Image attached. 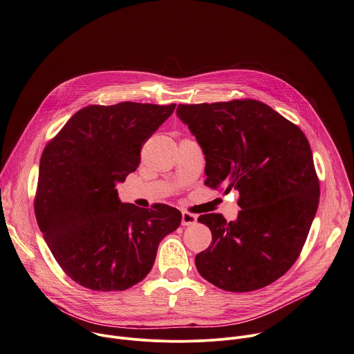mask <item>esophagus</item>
I'll return each mask as SVG.
<instances>
[{"instance_id": "obj_1", "label": "esophagus", "mask_w": 354, "mask_h": 354, "mask_svg": "<svg viewBox=\"0 0 354 354\" xmlns=\"http://www.w3.org/2000/svg\"><path fill=\"white\" fill-rule=\"evenodd\" d=\"M196 216L189 213V212H183V217H181V224L183 225H192L196 223Z\"/></svg>"}]
</instances>
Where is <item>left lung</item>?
Returning <instances> with one entry per match:
<instances>
[{"label":"left lung","instance_id":"left-lung-1","mask_svg":"<svg viewBox=\"0 0 354 354\" xmlns=\"http://www.w3.org/2000/svg\"><path fill=\"white\" fill-rule=\"evenodd\" d=\"M196 137L205 185L239 192L235 221L199 216L212 231L195 257L199 274L230 292H250L282 277L299 257L314 220L319 184L303 131L256 100L178 105Z\"/></svg>","mask_w":354,"mask_h":354}]
</instances>
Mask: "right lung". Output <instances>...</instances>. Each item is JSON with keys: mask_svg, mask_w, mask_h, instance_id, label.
Segmentation results:
<instances>
[{"mask_svg": "<svg viewBox=\"0 0 354 354\" xmlns=\"http://www.w3.org/2000/svg\"><path fill=\"white\" fill-rule=\"evenodd\" d=\"M176 104L120 102L80 109L40 160L35 212L61 268L91 290H124L151 271L160 241L181 224L176 207L122 203L115 188L136 171L144 142Z\"/></svg>", "mask_w": 354, "mask_h": 354, "instance_id": "1", "label": "right lung"}]
</instances>
